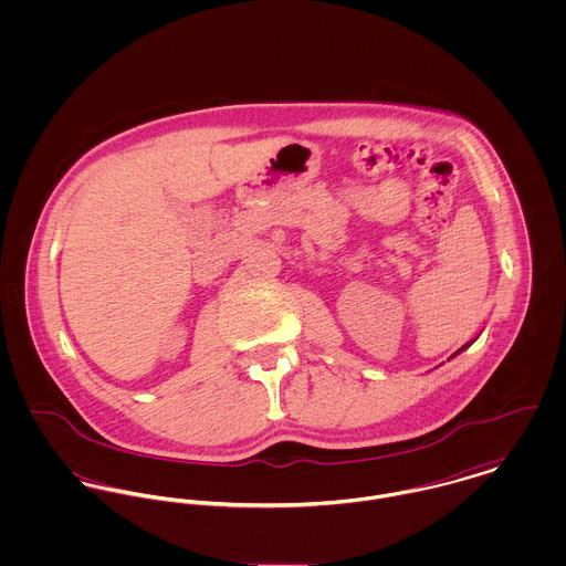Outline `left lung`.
<instances>
[{
    "instance_id": "1",
    "label": "left lung",
    "mask_w": 566,
    "mask_h": 566,
    "mask_svg": "<svg viewBox=\"0 0 566 566\" xmlns=\"http://www.w3.org/2000/svg\"><path fill=\"white\" fill-rule=\"evenodd\" d=\"M467 346H469V344H464V346H462V348H460V350H464V348H467ZM460 350H458V353H460ZM458 353H455V355H458Z\"/></svg>"
}]
</instances>
